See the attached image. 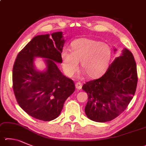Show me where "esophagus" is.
I'll use <instances>...</instances> for the list:
<instances>
[{
    "label": "esophagus",
    "mask_w": 146,
    "mask_h": 146,
    "mask_svg": "<svg viewBox=\"0 0 146 146\" xmlns=\"http://www.w3.org/2000/svg\"><path fill=\"white\" fill-rule=\"evenodd\" d=\"M75 87H76V89L77 90H80L82 89V84L80 83V82H77L75 84Z\"/></svg>",
    "instance_id": "obj_1"
}]
</instances>
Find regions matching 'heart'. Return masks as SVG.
<instances>
[{"mask_svg":"<svg viewBox=\"0 0 146 146\" xmlns=\"http://www.w3.org/2000/svg\"><path fill=\"white\" fill-rule=\"evenodd\" d=\"M71 52H61L62 66L68 76L74 75L78 69L79 61L87 76L95 78L102 75L109 67L112 49L108 44L90 38H80L71 42Z\"/></svg>","mask_w":146,"mask_h":146,"instance_id":"heart-1","label":"heart"}]
</instances>
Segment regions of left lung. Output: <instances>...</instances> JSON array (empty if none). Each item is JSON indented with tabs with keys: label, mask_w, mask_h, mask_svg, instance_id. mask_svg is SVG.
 <instances>
[{
	"label": "left lung",
	"mask_w": 146,
	"mask_h": 146,
	"mask_svg": "<svg viewBox=\"0 0 146 146\" xmlns=\"http://www.w3.org/2000/svg\"><path fill=\"white\" fill-rule=\"evenodd\" d=\"M114 48V52H116ZM135 60L127 48L116 57L102 77L86 82L82 89L88 95L85 112L99 123L112 121L128 107L137 85Z\"/></svg>",
	"instance_id": "obj_1"
}]
</instances>
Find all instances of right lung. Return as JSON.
I'll return each instance as SVG.
<instances>
[{"instance_id": "right-lung-1", "label": "right lung", "mask_w": 146, "mask_h": 146, "mask_svg": "<svg viewBox=\"0 0 146 146\" xmlns=\"http://www.w3.org/2000/svg\"><path fill=\"white\" fill-rule=\"evenodd\" d=\"M62 32L35 36L21 50L13 69V91L20 107L29 115L50 121L60 115L66 99L75 90L71 79L60 72ZM44 59L46 68L39 71L34 60Z\"/></svg>"}]
</instances>
